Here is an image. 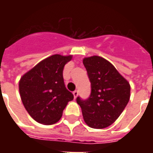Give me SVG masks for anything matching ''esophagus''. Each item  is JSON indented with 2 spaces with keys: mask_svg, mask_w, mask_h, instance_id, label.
Segmentation results:
<instances>
[{
  "mask_svg": "<svg viewBox=\"0 0 153 153\" xmlns=\"http://www.w3.org/2000/svg\"><path fill=\"white\" fill-rule=\"evenodd\" d=\"M73 94H74V98H76L77 97H78V95H79V92H78L77 90H75V91H74L73 92Z\"/></svg>",
  "mask_w": 153,
  "mask_h": 153,
  "instance_id": "obj_1",
  "label": "esophagus"
}]
</instances>
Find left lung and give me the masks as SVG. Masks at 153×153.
Returning <instances> with one entry per match:
<instances>
[{
  "label": "left lung",
  "instance_id": "left-lung-1",
  "mask_svg": "<svg viewBox=\"0 0 153 153\" xmlns=\"http://www.w3.org/2000/svg\"><path fill=\"white\" fill-rule=\"evenodd\" d=\"M91 82V95L87 100L77 97L84 121L93 128H104L118 119L128 104L130 85L112 64L102 57L83 58Z\"/></svg>",
  "mask_w": 153,
  "mask_h": 153
}]
</instances>
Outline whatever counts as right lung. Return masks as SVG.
<instances>
[{"instance_id": "1", "label": "right lung", "mask_w": 153, "mask_h": 153, "mask_svg": "<svg viewBox=\"0 0 153 153\" xmlns=\"http://www.w3.org/2000/svg\"><path fill=\"white\" fill-rule=\"evenodd\" d=\"M73 56L52 55L25 73L19 83L22 102L32 118L42 125L60 120L74 95L66 89L63 79L65 65Z\"/></svg>"}]
</instances>
